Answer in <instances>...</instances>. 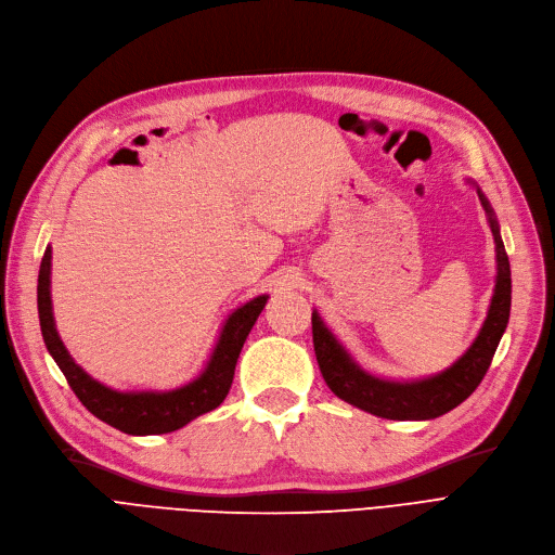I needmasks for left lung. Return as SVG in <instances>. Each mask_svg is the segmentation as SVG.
I'll list each match as a JSON object with an SVG mask.
<instances>
[{"label":"left lung","mask_w":555,"mask_h":555,"mask_svg":"<svg viewBox=\"0 0 555 555\" xmlns=\"http://www.w3.org/2000/svg\"><path fill=\"white\" fill-rule=\"evenodd\" d=\"M469 184H474L469 180ZM476 186V184H474ZM480 205L490 218L492 236L496 243V282L487 319L474 344L464 350L460 360L449 369L418 380H387L364 371L352 354L332 335L319 312H312V335L317 362L323 380L341 401L360 408L369 414L393 421H428L451 412L474 393L492 364L496 346L503 337L509 319V300H513V280H509V261L505 255L499 220L485 193L476 186Z\"/></svg>","instance_id":"1"}]
</instances>
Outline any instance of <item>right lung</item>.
Wrapping results in <instances>:
<instances>
[{"label":"right lung","instance_id":"1","mask_svg":"<svg viewBox=\"0 0 555 555\" xmlns=\"http://www.w3.org/2000/svg\"><path fill=\"white\" fill-rule=\"evenodd\" d=\"M52 248L48 246L38 273V319L46 346L65 380L73 387L83 408L104 424L127 435H164L180 430L193 418L216 410L225 401L234 380L238 352L246 344L250 330L266 307L269 296L261 294L246 305L236 307L220 327L218 341L209 354V362L191 383L168 391H118L98 383L88 375L63 346L54 312H52Z\"/></svg>","mask_w":555,"mask_h":555}]
</instances>
